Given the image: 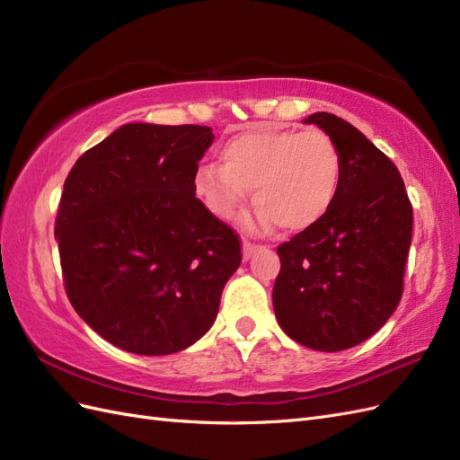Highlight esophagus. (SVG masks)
Listing matches in <instances>:
<instances>
[{
    "instance_id": "obj_1",
    "label": "esophagus",
    "mask_w": 460,
    "mask_h": 460,
    "mask_svg": "<svg viewBox=\"0 0 460 460\" xmlns=\"http://www.w3.org/2000/svg\"><path fill=\"white\" fill-rule=\"evenodd\" d=\"M259 249H261V245H255V243H252V242L243 240V259H245V261L252 259L253 253H257Z\"/></svg>"
}]
</instances>
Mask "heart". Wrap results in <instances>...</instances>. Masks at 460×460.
<instances>
[{
	"label": "heart",
	"instance_id": "heart-1",
	"mask_svg": "<svg viewBox=\"0 0 460 460\" xmlns=\"http://www.w3.org/2000/svg\"><path fill=\"white\" fill-rule=\"evenodd\" d=\"M220 166L203 164L196 196L217 218L230 220L253 192L262 226L301 232L323 220L338 198L341 153L323 130L257 128L220 147Z\"/></svg>",
	"mask_w": 460,
	"mask_h": 460
}]
</instances>
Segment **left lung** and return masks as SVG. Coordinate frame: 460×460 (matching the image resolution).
<instances>
[{"label": "left lung", "mask_w": 460, "mask_h": 460, "mask_svg": "<svg viewBox=\"0 0 460 460\" xmlns=\"http://www.w3.org/2000/svg\"><path fill=\"white\" fill-rule=\"evenodd\" d=\"M341 153V184L328 215L278 245L272 289L278 323L314 351L368 340L394 314L412 238V205L397 166L353 124L332 115L305 119Z\"/></svg>", "instance_id": "1"}]
</instances>
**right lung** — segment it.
<instances>
[{"label":"right lung","mask_w":460,"mask_h":460,"mask_svg":"<svg viewBox=\"0 0 460 460\" xmlns=\"http://www.w3.org/2000/svg\"><path fill=\"white\" fill-rule=\"evenodd\" d=\"M213 140L199 124H124L65 180L55 238L66 297L124 351L171 355L196 343L240 267V235L193 190Z\"/></svg>","instance_id":"add662e5"}]
</instances>
